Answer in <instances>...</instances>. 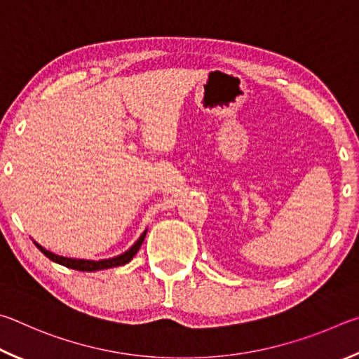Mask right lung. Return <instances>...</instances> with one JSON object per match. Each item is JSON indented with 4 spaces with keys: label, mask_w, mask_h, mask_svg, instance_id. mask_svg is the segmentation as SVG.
<instances>
[{
    "label": "right lung",
    "mask_w": 359,
    "mask_h": 359,
    "mask_svg": "<svg viewBox=\"0 0 359 359\" xmlns=\"http://www.w3.org/2000/svg\"><path fill=\"white\" fill-rule=\"evenodd\" d=\"M147 231H148V229L143 231L140 238H138V240L132 244L128 250H126V252L119 254L116 257H111V259H102V260H86V259H71V257H62V255L50 252V250L41 246L37 241H33V243L36 244V248L47 257V259H50L55 263H58V265H62V266L71 268V269H77V271H99V269L116 268V266H123V265H126V263H129L132 259H134V255L138 252V249L142 248L144 236H147Z\"/></svg>",
    "instance_id": "1"
}]
</instances>
